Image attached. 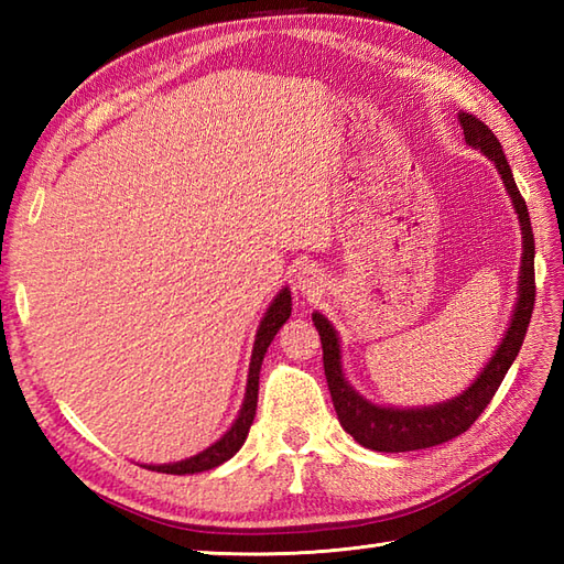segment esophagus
Returning a JSON list of instances; mask_svg holds the SVG:
<instances>
[{
    "mask_svg": "<svg viewBox=\"0 0 564 564\" xmlns=\"http://www.w3.org/2000/svg\"><path fill=\"white\" fill-rule=\"evenodd\" d=\"M293 291L307 297V301H315V297L325 291V273H322V269H317L315 263H305V267H301L295 273Z\"/></svg>",
    "mask_w": 564,
    "mask_h": 564,
    "instance_id": "esophagus-1",
    "label": "esophagus"
}]
</instances>
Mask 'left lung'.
<instances>
[{"label": "left lung", "instance_id": "1", "mask_svg": "<svg viewBox=\"0 0 564 564\" xmlns=\"http://www.w3.org/2000/svg\"><path fill=\"white\" fill-rule=\"evenodd\" d=\"M458 121L463 128L465 142L475 150H480L485 158L497 166L505 184L507 194L511 198V206L519 215L521 225V271H519V295L511 310V322L501 337L497 351L489 358L487 366L477 373V378L467 386L460 394L436 402L429 406H386L366 400L361 392L351 388L346 380L341 368V341L339 334L334 329L332 322L322 315L313 313V322L322 339V361H325V376L332 392L334 410H337L339 424L346 434H351L356 443L380 453H404V451H419L431 448L438 443H446L463 431L475 424V419L485 412L489 400L495 398L501 380H505L507 370L517 361L519 349L529 329V322L533 315V301H535V275H533V230L525 200L521 198L517 182H513L511 166L507 162V154L501 150V142L489 130L480 118L470 113H458Z\"/></svg>", "mask_w": 564, "mask_h": 564}]
</instances>
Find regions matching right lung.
<instances>
[{"label":"right lung","mask_w":564,"mask_h":564,"mask_svg":"<svg viewBox=\"0 0 564 564\" xmlns=\"http://www.w3.org/2000/svg\"><path fill=\"white\" fill-rule=\"evenodd\" d=\"M291 291L289 285L279 291V295L273 297L267 313H263L257 337H254V349H251V358H249V376H247V390H245V400L242 406H239V414L232 422V426L225 431V434L210 443L206 451H200L196 455H191L186 460H176V463H164V465H142L148 470H158V473H166V475H196V473H206L213 470V467L223 465L225 460H230L232 455L242 448V443L247 441L249 426L254 422L257 414V398H259V370H261V361L267 356L269 344L273 341L275 332H279L285 319L291 317Z\"/></svg>","instance_id":"right-lung-1"}]
</instances>
